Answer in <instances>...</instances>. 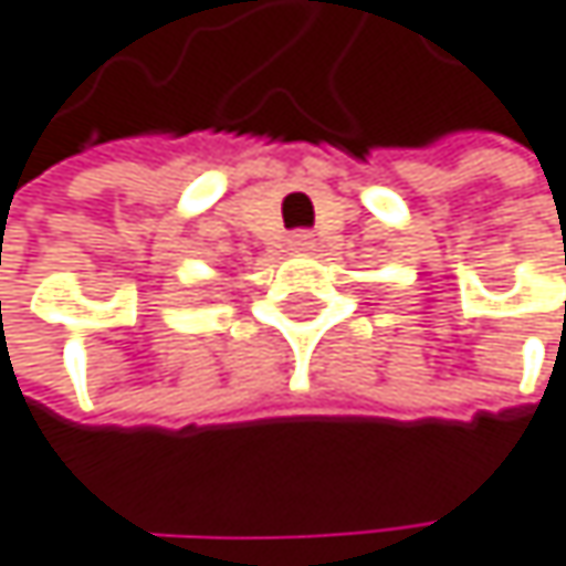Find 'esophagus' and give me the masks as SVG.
Wrapping results in <instances>:
<instances>
[{
	"instance_id": "1",
	"label": "esophagus",
	"mask_w": 566,
	"mask_h": 566,
	"mask_svg": "<svg viewBox=\"0 0 566 566\" xmlns=\"http://www.w3.org/2000/svg\"><path fill=\"white\" fill-rule=\"evenodd\" d=\"M289 251H295V254H308V251H315V238H312L308 231H298V234H292V238H289Z\"/></svg>"
}]
</instances>
